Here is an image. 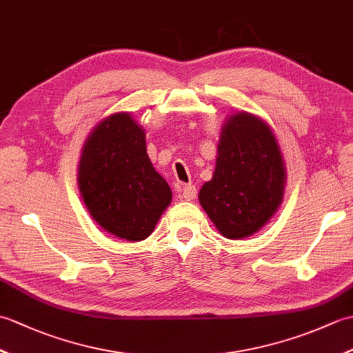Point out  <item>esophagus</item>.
<instances>
[{"label": "esophagus", "mask_w": 353, "mask_h": 353, "mask_svg": "<svg viewBox=\"0 0 353 353\" xmlns=\"http://www.w3.org/2000/svg\"><path fill=\"white\" fill-rule=\"evenodd\" d=\"M181 194H182V197L185 200H194L197 197V188L192 183H188V185L183 186Z\"/></svg>", "instance_id": "esophagus-1"}]
</instances>
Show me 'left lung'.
Instances as JSON below:
<instances>
[{"label":"left lung","instance_id":"1","mask_svg":"<svg viewBox=\"0 0 353 353\" xmlns=\"http://www.w3.org/2000/svg\"><path fill=\"white\" fill-rule=\"evenodd\" d=\"M287 181L276 137L267 123L238 112L223 124L214 176L199 200L229 239L253 235L282 203Z\"/></svg>","mask_w":353,"mask_h":353}]
</instances>
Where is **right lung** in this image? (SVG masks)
<instances>
[{"mask_svg":"<svg viewBox=\"0 0 353 353\" xmlns=\"http://www.w3.org/2000/svg\"><path fill=\"white\" fill-rule=\"evenodd\" d=\"M79 188L92 219L127 241H142L171 201L145 148L144 129L127 112L104 118L85 141Z\"/></svg>","mask_w":353,"mask_h":353,"instance_id":"obj_1","label":"right lung"}]
</instances>
